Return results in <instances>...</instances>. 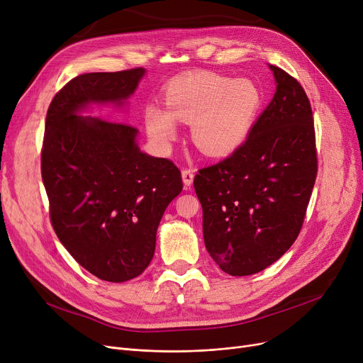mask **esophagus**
Instances as JSON below:
<instances>
[{
	"mask_svg": "<svg viewBox=\"0 0 363 363\" xmlns=\"http://www.w3.org/2000/svg\"><path fill=\"white\" fill-rule=\"evenodd\" d=\"M182 181H184V185L188 188L193 185V181H194V170L193 169H184L182 170Z\"/></svg>",
	"mask_w": 363,
	"mask_h": 363,
	"instance_id": "1",
	"label": "esophagus"
}]
</instances>
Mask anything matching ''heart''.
Returning a JSON list of instances; mask_svg holds the SVG:
<instances>
[{
    "label": "heart",
    "mask_w": 363,
    "mask_h": 363,
    "mask_svg": "<svg viewBox=\"0 0 363 363\" xmlns=\"http://www.w3.org/2000/svg\"><path fill=\"white\" fill-rule=\"evenodd\" d=\"M166 111L150 106L145 129L150 138L167 147L178 135L177 122L191 123V140L207 156L234 152L249 137L262 104L257 85L213 73H196L172 82L163 95Z\"/></svg>",
    "instance_id": "heart-1"
}]
</instances>
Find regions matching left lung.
Wrapping results in <instances>:
<instances>
[{"label": "left lung", "mask_w": 363, "mask_h": 363, "mask_svg": "<svg viewBox=\"0 0 363 363\" xmlns=\"http://www.w3.org/2000/svg\"><path fill=\"white\" fill-rule=\"evenodd\" d=\"M269 67L277 91L249 137L194 178L206 249L233 277L257 274L290 249L318 174L308 95L287 72Z\"/></svg>", "instance_id": "obj_1"}]
</instances>
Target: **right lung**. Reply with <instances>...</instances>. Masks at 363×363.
<instances>
[{
  "label": "right lung",
  "instance_id": "right-lung-1",
  "mask_svg": "<svg viewBox=\"0 0 363 363\" xmlns=\"http://www.w3.org/2000/svg\"><path fill=\"white\" fill-rule=\"evenodd\" d=\"M144 73L137 67L79 74L47 111L41 174L52 228L82 268L108 282L145 271L160 219L182 191L179 169L143 152L137 128L81 116L89 104L122 107Z\"/></svg>",
  "mask_w": 363,
  "mask_h": 363
}]
</instances>
